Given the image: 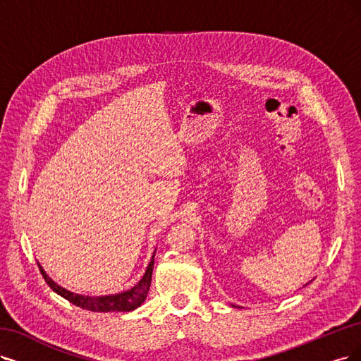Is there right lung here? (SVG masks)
<instances>
[{
    "label": "right lung",
    "instance_id": "right-lung-1",
    "mask_svg": "<svg viewBox=\"0 0 361 361\" xmlns=\"http://www.w3.org/2000/svg\"><path fill=\"white\" fill-rule=\"evenodd\" d=\"M153 266H154V256L152 257L149 266H147L145 274L140 279V283L137 286H133L130 290H126L123 293H118V295H110V296H99V298H90V296H83V295H75L73 291L65 290L63 287L58 286L53 279L44 272V269L39 266L38 268L42 275L44 276L47 286L58 293L59 296L71 302L73 305L78 306V308H83L87 311L93 312H110V311H118V312H129L133 311L141 303L145 300L147 293L150 290L152 284V274H153Z\"/></svg>",
    "mask_w": 361,
    "mask_h": 361
}]
</instances>
